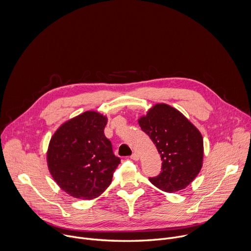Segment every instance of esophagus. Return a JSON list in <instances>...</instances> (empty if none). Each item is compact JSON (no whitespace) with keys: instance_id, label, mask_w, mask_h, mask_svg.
<instances>
[{"instance_id":"34e87169","label":"esophagus","mask_w":251,"mask_h":251,"mask_svg":"<svg viewBox=\"0 0 251 251\" xmlns=\"http://www.w3.org/2000/svg\"><path fill=\"white\" fill-rule=\"evenodd\" d=\"M131 159H133V160H135V161L139 160V155H138V153L134 152V153L131 155Z\"/></svg>"}]
</instances>
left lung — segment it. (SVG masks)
<instances>
[{
    "mask_svg": "<svg viewBox=\"0 0 251 251\" xmlns=\"http://www.w3.org/2000/svg\"><path fill=\"white\" fill-rule=\"evenodd\" d=\"M139 125L153 141L161 156V173L150 182L168 193L185 189L202 166L203 141L200 131L180 112L167 104H157Z\"/></svg>",
    "mask_w": 251,
    "mask_h": 251,
    "instance_id": "8db88e82",
    "label": "left lung"
}]
</instances>
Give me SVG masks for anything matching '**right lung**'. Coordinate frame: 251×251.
Segmentation results:
<instances>
[{
  "label": "right lung",
  "instance_id": "add662e5",
  "mask_svg": "<svg viewBox=\"0 0 251 251\" xmlns=\"http://www.w3.org/2000/svg\"><path fill=\"white\" fill-rule=\"evenodd\" d=\"M107 118L87 111L61 125L50 139L48 165L56 184L76 199L92 200L111 184L120 164L104 134Z\"/></svg>",
  "mask_w": 251,
  "mask_h": 251
}]
</instances>
